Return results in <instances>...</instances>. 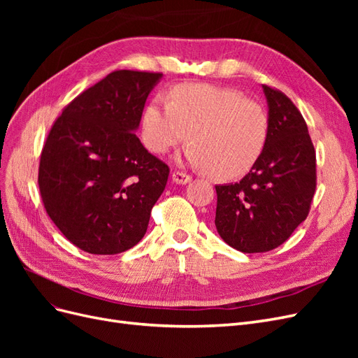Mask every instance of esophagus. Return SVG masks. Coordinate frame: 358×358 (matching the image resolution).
I'll return each instance as SVG.
<instances>
[{
  "label": "esophagus",
  "instance_id": "obj_1",
  "mask_svg": "<svg viewBox=\"0 0 358 358\" xmlns=\"http://www.w3.org/2000/svg\"><path fill=\"white\" fill-rule=\"evenodd\" d=\"M189 180H191V176L187 175V173L179 171V170L173 171V182L180 183V185H185V183H188Z\"/></svg>",
  "mask_w": 358,
  "mask_h": 358
}]
</instances>
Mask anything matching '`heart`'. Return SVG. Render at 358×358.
<instances>
[{"mask_svg": "<svg viewBox=\"0 0 358 358\" xmlns=\"http://www.w3.org/2000/svg\"><path fill=\"white\" fill-rule=\"evenodd\" d=\"M142 136L154 154L185 142L187 159L216 179H236L262 157L268 137L264 107L239 91L212 85H180L170 101L155 99L143 113Z\"/></svg>", "mask_w": 358, "mask_h": 358, "instance_id": "b5f03b06", "label": "heart"}]
</instances>
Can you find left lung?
Returning <instances> with one entry per match:
<instances>
[{
    "mask_svg": "<svg viewBox=\"0 0 358 358\" xmlns=\"http://www.w3.org/2000/svg\"><path fill=\"white\" fill-rule=\"evenodd\" d=\"M268 137L262 157L236 183L216 185L215 225L245 254L282 245L308 218L317 188V158L308 125L288 96L264 85Z\"/></svg>",
    "mask_w": 358,
    "mask_h": 358,
    "instance_id": "obj_1",
    "label": "left lung"
}]
</instances>
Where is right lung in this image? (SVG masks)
I'll return each mask as SVG.
<instances>
[{
    "label": "right lung",
    "instance_id": "add662e5",
    "mask_svg": "<svg viewBox=\"0 0 358 358\" xmlns=\"http://www.w3.org/2000/svg\"><path fill=\"white\" fill-rule=\"evenodd\" d=\"M161 73L116 70L64 107L38 166L43 204L82 251L113 255L137 245L170 169L136 136Z\"/></svg>",
    "mask_w": 358,
    "mask_h": 358
}]
</instances>
